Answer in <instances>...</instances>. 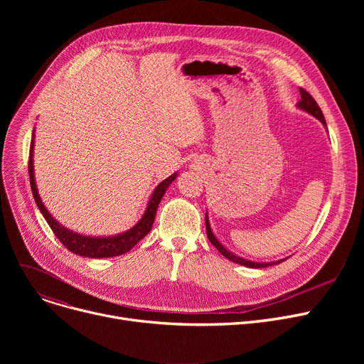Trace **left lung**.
<instances>
[{
  "mask_svg": "<svg viewBox=\"0 0 364 364\" xmlns=\"http://www.w3.org/2000/svg\"><path fill=\"white\" fill-rule=\"evenodd\" d=\"M299 92H301V100L298 102V107H301L305 112H309L310 114H313V117H316L318 121H321V124L326 125V121H324V117H323V112L318 107V105L316 103V100L311 97V94L305 91L304 88H299ZM205 224H206V235H208L209 242H211L217 247V250L221 252V255H224L227 259H230V261H233L236 264H240V265L251 267V269H264V267L280 264L282 261H284V259H280V261H276V262H254V261H247L245 258H240V257H237V255H235L232 252H228L225 247L215 239V236H214V233L211 230V225H209L208 215H205Z\"/></svg>",
  "mask_w": 364,
  "mask_h": 364,
  "instance_id": "obj_1",
  "label": "left lung"
}]
</instances>
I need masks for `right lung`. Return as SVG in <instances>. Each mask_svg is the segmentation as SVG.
I'll return each instance as SVG.
<instances>
[{"mask_svg":"<svg viewBox=\"0 0 364 364\" xmlns=\"http://www.w3.org/2000/svg\"><path fill=\"white\" fill-rule=\"evenodd\" d=\"M32 153H33V134H32L31 150H29L28 169H29V180H31L32 195H33V199H35L38 208H40L41 214L47 220L54 236L59 239L70 252H73L76 255H81V257H88V258L118 257V255H122V254L128 252L132 246H136L150 232L153 221H155L156 209L161 203V199L165 195L169 184L174 181L176 177H177V174L169 176L166 180H164L155 188V192H153V195L149 200V205H147V209H146L143 218L132 228H129L128 232H125L122 235H118V236H112V237H88V236H82V235H78V233H73V232L68 230V228L62 227L48 214L47 208L44 206L40 195H38V190H36V186H35Z\"/></svg>","mask_w":364,"mask_h":364,"instance_id":"obj_1","label":"right lung"}]
</instances>
